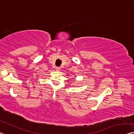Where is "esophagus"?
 I'll use <instances>...</instances> for the list:
<instances>
[{"instance_id": "1", "label": "esophagus", "mask_w": 134, "mask_h": 134, "mask_svg": "<svg viewBox=\"0 0 134 134\" xmlns=\"http://www.w3.org/2000/svg\"><path fill=\"white\" fill-rule=\"evenodd\" d=\"M60 69H61V68L59 67H55V70L57 71H59V70H60Z\"/></svg>"}]
</instances>
